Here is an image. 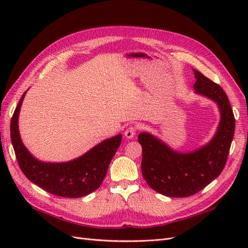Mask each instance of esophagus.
Returning <instances> with one entry per match:
<instances>
[{"label": "esophagus", "instance_id": "1", "mask_svg": "<svg viewBox=\"0 0 248 248\" xmlns=\"http://www.w3.org/2000/svg\"><path fill=\"white\" fill-rule=\"evenodd\" d=\"M136 132H137V127L136 126H129L128 128H127L124 132V136L126 139L131 140L136 136Z\"/></svg>", "mask_w": 248, "mask_h": 248}]
</instances>
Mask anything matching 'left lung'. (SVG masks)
Masks as SVG:
<instances>
[{"label": "left lung", "mask_w": 248, "mask_h": 248, "mask_svg": "<svg viewBox=\"0 0 248 248\" xmlns=\"http://www.w3.org/2000/svg\"><path fill=\"white\" fill-rule=\"evenodd\" d=\"M196 94L214 101L220 120L214 137L191 152H178L148 132L139 134L141 145V172L155 191L170 198L196 194L220 175L226 166L235 132V118L222 88L193 69Z\"/></svg>", "instance_id": "1"}]
</instances>
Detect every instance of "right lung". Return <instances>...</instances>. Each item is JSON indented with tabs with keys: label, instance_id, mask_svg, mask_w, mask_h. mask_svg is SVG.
<instances>
[{
	"label": "right lung",
	"instance_id": "1",
	"mask_svg": "<svg viewBox=\"0 0 248 248\" xmlns=\"http://www.w3.org/2000/svg\"><path fill=\"white\" fill-rule=\"evenodd\" d=\"M26 92L11 119V141L16 159L25 176L46 191L63 198L88 196L101 185L109 163L121 145L122 134L102 140L87 153L66 162H44L25 147L18 130V116Z\"/></svg>",
	"mask_w": 248,
	"mask_h": 248
}]
</instances>
